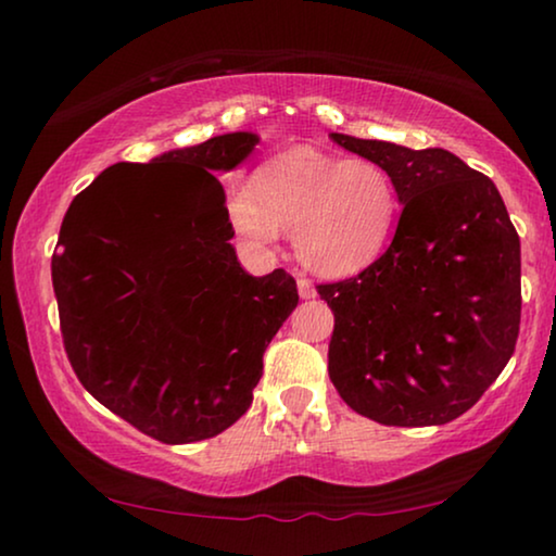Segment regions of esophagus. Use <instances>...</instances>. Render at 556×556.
I'll return each mask as SVG.
<instances>
[{
  "mask_svg": "<svg viewBox=\"0 0 556 556\" xmlns=\"http://www.w3.org/2000/svg\"><path fill=\"white\" fill-rule=\"evenodd\" d=\"M295 286H299V295L301 299H316V288H314V283H311L308 278H299L295 280Z\"/></svg>",
  "mask_w": 556,
  "mask_h": 556,
  "instance_id": "esophagus-1",
  "label": "esophagus"
}]
</instances>
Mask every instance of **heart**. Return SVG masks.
I'll use <instances>...</instances> for the list:
<instances>
[{
    "mask_svg": "<svg viewBox=\"0 0 556 556\" xmlns=\"http://www.w3.org/2000/svg\"><path fill=\"white\" fill-rule=\"evenodd\" d=\"M397 192L382 166L293 147L268 159L250 189L227 197V223L253 248L293 230L299 261L324 278H349L384 253L397 219Z\"/></svg>",
    "mask_w": 556,
    "mask_h": 556,
    "instance_id": "b5f03b06",
    "label": "heart"
}]
</instances>
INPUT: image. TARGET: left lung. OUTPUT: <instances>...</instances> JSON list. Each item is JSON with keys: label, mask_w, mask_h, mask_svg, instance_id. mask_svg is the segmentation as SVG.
Masks as SVG:
<instances>
[{"label": "left lung", "mask_w": 556, "mask_h": 556, "mask_svg": "<svg viewBox=\"0 0 556 556\" xmlns=\"http://www.w3.org/2000/svg\"><path fill=\"white\" fill-rule=\"evenodd\" d=\"M390 174L402 215L387 253L318 286L333 311L329 377L382 425H445L511 359L521 321V245L498 189L445 149L331 134Z\"/></svg>", "instance_id": "1"}]
</instances>
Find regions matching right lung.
<instances>
[{"label":"right lung","mask_w":556,"mask_h":556,"mask_svg":"<svg viewBox=\"0 0 556 556\" xmlns=\"http://www.w3.org/2000/svg\"><path fill=\"white\" fill-rule=\"evenodd\" d=\"M261 136L223 134L113 164L75 197L52 255L60 329L80 384L169 445L248 413L263 352L299 303L283 268L255 278L230 245L225 189Z\"/></svg>","instance_id":"1"}]
</instances>
